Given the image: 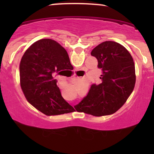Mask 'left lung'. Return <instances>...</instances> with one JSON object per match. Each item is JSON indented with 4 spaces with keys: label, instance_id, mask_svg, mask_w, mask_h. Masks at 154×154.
<instances>
[{
    "label": "left lung",
    "instance_id": "1",
    "mask_svg": "<svg viewBox=\"0 0 154 154\" xmlns=\"http://www.w3.org/2000/svg\"><path fill=\"white\" fill-rule=\"evenodd\" d=\"M102 69L100 83L92 84L77 111L94 116L115 113L125 104L135 85L134 63L125 47L114 41L100 43L91 52Z\"/></svg>",
    "mask_w": 154,
    "mask_h": 154
}]
</instances>
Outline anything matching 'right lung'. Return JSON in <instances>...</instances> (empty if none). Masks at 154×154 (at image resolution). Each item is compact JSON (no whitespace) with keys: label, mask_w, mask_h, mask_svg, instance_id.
I'll return each mask as SVG.
<instances>
[{"label":"right lung","mask_w":154,"mask_h":154,"mask_svg":"<svg viewBox=\"0 0 154 154\" xmlns=\"http://www.w3.org/2000/svg\"><path fill=\"white\" fill-rule=\"evenodd\" d=\"M73 68L66 50L52 39H41L24 52L20 66V85L27 101L47 116L72 112L54 75Z\"/></svg>","instance_id":"add662e5"}]
</instances>
